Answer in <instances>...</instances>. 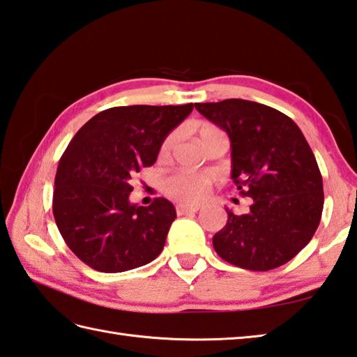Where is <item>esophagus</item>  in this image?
<instances>
[{
  "instance_id": "34e87169",
  "label": "esophagus",
  "mask_w": 357,
  "mask_h": 357,
  "mask_svg": "<svg viewBox=\"0 0 357 357\" xmlns=\"http://www.w3.org/2000/svg\"><path fill=\"white\" fill-rule=\"evenodd\" d=\"M198 211H199V206H183V204L176 206L178 215H185V213H192V212H198Z\"/></svg>"
}]
</instances>
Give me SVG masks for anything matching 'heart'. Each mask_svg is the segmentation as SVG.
I'll return each mask as SVG.
<instances>
[{"instance_id":"obj_1","label":"heart","mask_w":357,"mask_h":357,"mask_svg":"<svg viewBox=\"0 0 357 357\" xmlns=\"http://www.w3.org/2000/svg\"><path fill=\"white\" fill-rule=\"evenodd\" d=\"M213 131H218V128L212 123L204 122L198 127V136L199 139H202L207 136L208 132ZM174 141H176V132H172V135L162 142V145H160V155H169ZM162 188L174 201L185 202V204H195V202H199L207 197L208 190H211V181H208V178L202 176V174L178 172L164 179Z\"/></svg>"}]
</instances>
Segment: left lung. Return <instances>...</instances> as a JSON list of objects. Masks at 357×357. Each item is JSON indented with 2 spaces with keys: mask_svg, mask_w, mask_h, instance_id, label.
Here are the masks:
<instances>
[{
  "mask_svg": "<svg viewBox=\"0 0 357 357\" xmlns=\"http://www.w3.org/2000/svg\"><path fill=\"white\" fill-rule=\"evenodd\" d=\"M225 130L232 146V179L250 211L235 215L213 236L222 260L249 271H271L292 260L312 238L324 211L316 156L291 117L266 105L227 99L195 103Z\"/></svg>",
  "mask_w": 357,
  "mask_h": 357,
  "instance_id": "8db88e82",
  "label": "left lung"
}]
</instances>
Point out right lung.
<instances>
[{
  "mask_svg": "<svg viewBox=\"0 0 357 357\" xmlns=\"http://www.w3.org/2000/svg\"><path fill=\"white\" fill-rule=\"evenodd\" d=\"M187 105H131L102 111L66 146L55 174L52 212L68 248L100 272H123L162 252L176 218L170 201L131 204V179L156 162L169 132L192 113Z\"/></svg>",
  "mask_w": 357,
  "mask_h": 357,
  "instance_id": "obj_1",
  "label": "right lung"
}]
</instances>
